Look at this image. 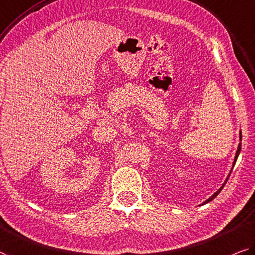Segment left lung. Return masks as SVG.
Returning <instances> with one entry per match:
<instances>
[{"label":"left lung","mask_w":255,"mask_h":255,"mask_svg":"<svg viewBox=\"0 0 255 255\" xmlns=\"http://www.w3.org/2000/svg\"><path fill=\"white\" fill-rule=\"evenodd\" d=\"M240 140L242 141V132H240ZM241 149H242V143L240 142V143H238V148H237L236 155H235V158H234V163H233V167H232V170H230V173H232V171H233V168H234V166H235V164H236V160H237V158H238V155H240V152H241ZM230 173L228 174V177H227V179H226V181H225V182H223V185H222V186H221L220 188H219V189H218L217 191H215V193H214V194H213L212 196H211V197H210V198H207L205 202H203L201 205H204V204H206V203H210L211 201H213V199H214L215 197H217V196L219 195V193H220V191L222 190V188H223V187H225V185H226V183H227V180H228V179H229V177H230Z\"/></svg>","instance_id":"8db88e82"}]
</instances>
